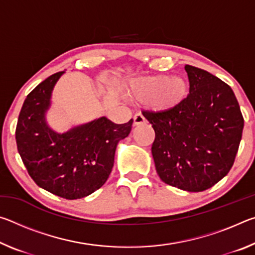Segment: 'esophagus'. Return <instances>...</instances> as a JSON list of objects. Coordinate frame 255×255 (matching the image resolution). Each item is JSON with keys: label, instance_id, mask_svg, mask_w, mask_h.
<instances>
[{"label": "esophagus", "instance_id": "1", "mask_svg": "<svg viewBox=\"0 0 255 255\" xmlns=\"http://www.w3.org/2000/svg\"><path fill=\"white\" fill-rule=\"evenodd\" d=\"M146 123V119L144 118L143 115L137 114L133 116V126H139V125H143Z\"/></svg>", "mask_w": 255, "mask_h": 255}]
</instances>
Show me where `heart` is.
Returning <instances> with one entry per match:
<instances>
[{"label": "heart", "mask_w": 255, "mask_h": 255, "mask_svg": "<svg viewBox=\"0 0 255 255\" xmlns=\"http://www.w3.org/2000/svg\"><path fill=\"white\" fill-rule=\"evenodd\" d=\"M129 94L136 100L148 101L155 110L166 111L183 101L187 94V83L180 76L138 77L129 84Z\"/></svg>", "instance_id": "b5f03b06"}]
</instances>
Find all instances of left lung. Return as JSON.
<instances>
[{
    "label": "left lung",
    "mask_w": 255,
    "mask_h": 255,
    "mask_svg": "<svg viewBox=\"0 0 255 255\" xmlns=\"http://www.w3.org/2000/svg\"><path fill=\"white\" fill-rule=\"evenodd\" d=\"M189 94L171 110L143 116L152 124V155L159 178L172 187L199 192L221 181L233 166L244 119L230 85L191 65Z\"/></svg>",
    "instance_id": "1"
}]
</instances>
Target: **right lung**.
<instances>
[{"mask_svg": "<svg viewBox=\"0 0 255 255\" xmlns=\"http://www.w3.org/2000/svg\"><path fill=\"white\" fill-rule=\"evenodd\" d=\"M58 72L38 84L21 108L15 129L18 152L29 175L40 188L68 200L80 199L101 188L114 166L119 140L131 130L132 119L123 125L106 117L60 133L46 120Z\"/></svg>", "mask_w": 255, "mask_h": 255, "instance_id": "add662e5", "label": "right lung"}]
</instances>
